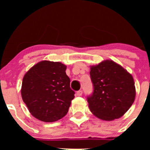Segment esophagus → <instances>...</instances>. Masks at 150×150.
<instances>
[{"label": "esophagus", "instance_id": "esophagus-1", "mask_svg": "<svg viewBox=\"0 0 150 150\" xmlns=\"http://www.w3.org/2000/svg\"><path fill=\"white\" fill-rule=\"evenodd\" d=\"M76 96H81V95H83V91H82V90H79V91H76Z\"/></svg>", "mask_w": 150, "mask_h": 150}]
</instances>
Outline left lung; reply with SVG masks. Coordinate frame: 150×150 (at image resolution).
<instances>
[{"label":"left lung","mask_w":150,"mask_h":150,"mask_svg":"<svg viewBox=\"0 0 150 150\" xmlns=\"http://www.w3.org/2000/svg\"><path fill=\"white\" fill-rule=\"evenodd\" d=\"M92 95L87 98L91 112L96 117L112 121L122 116L134 101V79L121 65L105 60L91 66Z\"/></svg>","instance_id":"1"}]
</instances>
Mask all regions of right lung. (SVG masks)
I'll return each instance as SVG.
<instances>
[{"instance_id": "obj_1", "label": "right lung", "mask_w": 150, "mask_h": 150, "mask_svg": "<svg viewBox=\"0 0 150 150\" xmlns=\"http://www.w3.org/2000/svg\"><path fill=\"white\" fill-rule=\"evenodd\" d=\"M66 65L42 61L25 74L21 94L30 114L46 122L58 121L68 112L74 92Z\"/></svg>"}]
</instances>
